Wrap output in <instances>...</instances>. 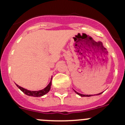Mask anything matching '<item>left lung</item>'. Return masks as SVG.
Here are the masks:
<instances>
[{"mask_svg": "<svg viewBox=\"0 0 125 125\" xmlns=\"http://www.w3.org/2000/svg\"><path fill=\"white\" fill-rule=\"evenodd\" d=\"M74 91H75V93H76L78 94V95H79L80 96H82V97H84V96H87V97H89V96H93V95H88V94H80V93H78V92H76V91H75V90H74ZM102 93H99V94H101Z\"/></svg>", "mask_w": 125, "mask_h": 125, "instance_id": "left-lung-1", "label": "left lung"}]
</instances>
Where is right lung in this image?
Returning <instances> with one entry per match:
<instances>
[{"label":"right lung","mask_w":125,"mask_h":125,"mask_svg":"<svg viewBox=\"0 0 125 125\" xmlns=\"http://www.w3.org/2000/svg\"><path fill=\"white\" fill-rule=\"evenodd\" d=\"M51 81H52V78H51ZM51 81V82L49 83V84L47 85V86L44 88V89H42V90H39V91H29V90H27L26 89H24V88H22V87L19 86V85L16 84L17 87L19 88L24 93H25V94L27 95L30 96H33V97H41L44 96V94H47V93L49 92V90L51 89V86L52 81Z\"/></svg>","instance_id":"right-lung-1"}]
</instances>
